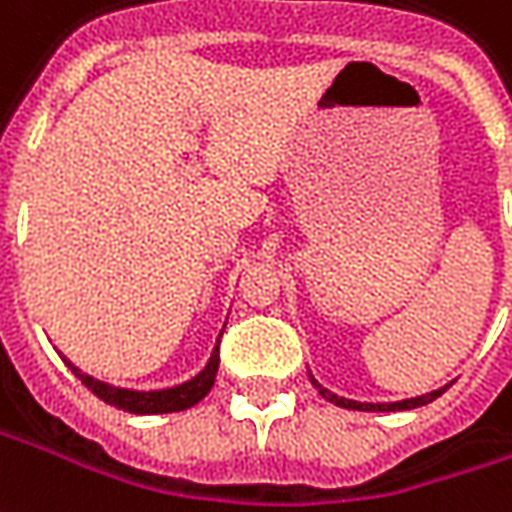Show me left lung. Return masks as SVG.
I'll list each match as a JSON object with an SVG mask.
<instances>
[{"instance_id": "8db88e82", "label": "left lung", "mask_w": 512, "mask_h": 512, "mask_svg": "<svg viewBox=\"0 0 512 512\" xmlns=\"http://www.w3.org/2000/svg\"><path fill=\"white\" fill-rule=\"evenodd\" d=\"M310 382L316 385V391L327 399V402H332V405L338 407H346V410H377V413H391V410H413V407H421V405H430L432 399H438L446 388H438V391L427 393V396H416V399H405V402H385V405H368V402H355V399H343V396H338V393L327 391L324 385H318L313 377H310Z\"/></svg>"}]
</instances>
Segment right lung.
Segmentation results:
<instances>
[{
  "label": "right lung",
  "mask_w": 512,
  "mask_h": 512,
  "mask_svg": "<svg viewBox=\"0 0 512 512\" xmlns=\"http://www.w3.org/2000/svg\"><path fill=\"white\" fill-rule=\"evenodd\" d=\"M66 360V357H63ZM66 366L71 368V374L88 388L91 393H96L102 402L107 405L119 407V410H127V413H138V416H155V413H177V410H188L194 407L196 402H202L213 382H216V371H219V346L213 349L210 355V363H207L194 380L182 382L177 388H166V391H127V388H113L107 382H99L88 374H82L80 368L66 360Z\"/></svg>",
  "instance_id": "obj_1"
}]
</instances>
